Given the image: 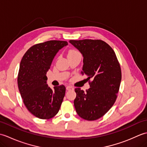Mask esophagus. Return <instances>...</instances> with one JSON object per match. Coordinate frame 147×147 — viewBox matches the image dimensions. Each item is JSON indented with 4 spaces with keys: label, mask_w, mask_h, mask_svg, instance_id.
Instances as JSON below:
<instances>
[{
    "label": "esophagus",
    "mask_w": 147,
    "mask_h": 147,
    "mask_svg": "<svg viewBox=\"0 0 147 147\" xmlns=\"http://www.w3.org/2000/svg\"><path fill=\"white\" fill-rule=\"evenodd\" d=\"M74 88L73 87H72V86H67V87H66V90H73Z\"/></svg>",
    "instance_id": "1"
}]
</instances>
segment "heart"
I'll use <instances>...</instances> for the list:
<instances>
[{"label": "heart", "instance_id": "b5f03b06", "mask_svg": "<svg viewBox=\"0 0 147 147\" xmlns=\"http://www.w3.org/2000/svg\"><path fill=\"white\" fill-rule=\"evenodd\" d=\"M76 53H79V52L76 51V50H70V51H69V52H68V55L76 54Z\"/></svg>", "mask_w": 147, "mask_h": 147}]
</instances>
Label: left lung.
I'll use <instances>...</instances> for the list:
<instances>
[{"label": "left lung", "instance_id": "1", "mask_svg": "<svg viewBox=\"0 0 147 147\" xmlns=\"http://www.w3.org/2000/svg\"><path fill=\"white\" fill-rule=\"evenodd\" d=\"M83 56L82 75L90 88L86 92L75 89L74 105L80 117L87 121L102 117L114 105L121 81V69L114 50L101 40H71Z\"/></svg>", "mask_w": 147, "mask_h": 147}]
</instances>
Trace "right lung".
I'll use <instances>...</instances> for the list:
<instances>
[{"mask_svg": "<svg viewBox=\"0 0 147 147\" xmlns=\"http://www.w3.org/2000/svg\"><path fill=\"white\" fill-rule=\"evenodd\" d=\"M68 44L66 41L50 40L37 43L22 58L18 85L24 104L31 113L42 119H49L58 113L65 93L63 85L52 90L47 84L46 74L57 52Z\"/></svg>", "mask_w": 147, "mask_h": 147, "instance_id": "right-lung-1", "label": "right lung"}]
</instances>
